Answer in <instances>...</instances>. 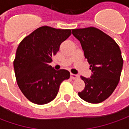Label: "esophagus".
<instances>
[{"instance_id":"1","label":"esophagus","mask_w":129,"mask_h":129,"mask_svg":"<svg viewBox=\"0 0 129 129\" xmlns=\"http://www.w3.org/2000/svg\"><path fill=\"white\" fill-rule=\"evenodd\" d=\"M71 79H77L79 78V76L78 75H75V74H72L71 73Z\"/></svg>"}]
</instances>
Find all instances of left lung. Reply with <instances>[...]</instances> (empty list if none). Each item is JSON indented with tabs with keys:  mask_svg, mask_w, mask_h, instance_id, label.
I'll return each mask as SVG.
<instances>
[{
	"mask_svg": "<svg viewBox=\"0 0 129 129\" xmlns=\"http://www.w3.org/2000/svg\"><path fill=\"white\" fill-rule=\"evenodd\" d=\"M79 41L92 71L89 78L81 76L85 88L78 95L87 102H102L119 83L123 66L119 47L111 37L95 27L72 29Z\"/></svg>",
	"mask_w": 129,
	"mask_h": 129,
	"instance_id": "obj_1",
	"label": "left lung"
}]
</instances>
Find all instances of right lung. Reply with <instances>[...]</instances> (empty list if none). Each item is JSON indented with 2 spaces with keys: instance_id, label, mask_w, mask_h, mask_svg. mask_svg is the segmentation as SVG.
Masks as SVG:
<instances>
[{
  "instance_id": "obj_1",
  "label": "right lung",
  "mask_w": 129,
  "mask_h": 129,
  "mask_svg": "<svg viewBox=\"0 0 129 129\" xmlns=\"http://www.w3.org/2000/svg\"><path fill=\"white\" fill-rule=\"evenodd\" d=\"M70 34V29L43 26L20 43L14 61L16 79L31 102L39 105L50 102L57 95L61 83L70 78L68 70H54L50 63Z\"/></svg>"
}]
</instances>
